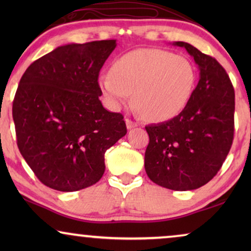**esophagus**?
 Masks as SVG:
<instances>
[{
    "label": "esophagus",
    "mask_w": 251,
    "mask_h": 251,
    "mask_svg": "<svg viewBox=\"0 0 251 251\" xmlns=\"http://www.w3.org/2000/svg\"><path fill=\"white\" fill-rule=\"evenodd\" d=\"M126 128L128 129H132V128H136V126H138V123L132 121V120L130 119H126Z\"/></svg>",
    "instance_id": "1"
}]
</instances>
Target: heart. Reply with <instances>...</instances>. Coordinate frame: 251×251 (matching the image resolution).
Returning a JSON list of instances; mask_svg holds the SVG:
<instances>
[{
    "mask_svg": "<svg viewBox=\"0 0 251 251\" xmlns=\"http://www.w3.org/2000/svg\"><path fill=\"white\" fill-rule=\"evenodd\" d=\"M197 74L191 60L161 49H137L123 54L102 73L98 85L108 105L120 109L133 100L149 121H167L186 107Z\"/></svg>",
    "mask_w": 251,
    "mask_h": 251,
    "instance_id": "1",
    "label": "heart"
}]
</instances>
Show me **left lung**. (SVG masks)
<instances>
[{"mask_svg":"<svg viewBox=\"0 0 251 251\" xmlns=\"http://www.w3.org/2000/svg\"><path fill=\"white\" fill-rule=\"evenodd\" d=\"M198 65L199 82L186 107L169 121L145 126L150 143L145 170L150 179L174 191L203 186L216 176L234 136V89L215 58L186 42Z\"/></svg>","mask_w":251,"mask_h":251,"instance_id":"left-lung-1","label":"left lung"}]
</instances>
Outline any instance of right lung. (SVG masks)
Wrapping results in <instances>:
<instances>
[{
	"label": "right lung",
	"instance_id": "add662e5",
	"mask_svg": "<svg viewBox=\"0 0 251 251\" xmlns=\"http://www.w3.org/2000/svg\"><path fill=\"white\" fill-rule=\"evenodd\" d=\"M116 40L58 47L30 64L12 105L17 145L46 186L73 192L97 183L105 152L126 136L121 113L104 108L98 76Z\"/></svg>",
	"mask_w": 251,
	"mask_h": 251
}]
</instances>
